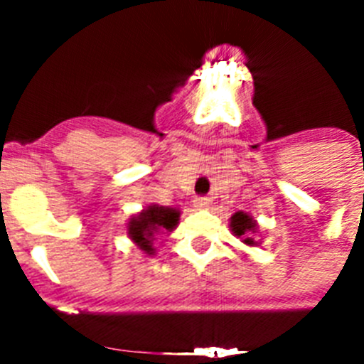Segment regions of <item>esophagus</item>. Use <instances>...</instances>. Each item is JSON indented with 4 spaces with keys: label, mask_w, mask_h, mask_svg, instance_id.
Instances as JSON below:
<instances>
[{
    "label": "esophagus",
    "mask_w": 364,
    "mask_h": 364,
    "mask_svg": "<svg viewBox=\"0 0 364 364\" xmlns=\"http://www.w3.org/2000/svg\"><path fill=\"white\" fill-rule=\"evenodd\" d=\"M195 208H197V210H208V208H210V200H208V198H197V200H195Z\"/></svg>",
    "instance_id": "esophagus-1"
}]
</instances>
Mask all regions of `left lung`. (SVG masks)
Wrapping results in <instances>:
<instances>
[{
    "instance_id": "1",
    "label": "left lung",
    "mask_w": 364,
    "mask_h": 364,
    "mask_svg": "<svg viewBox=\"0 0 364 364\" xmlns=\"http://www.w3.org/2000/svg\"><path fill=\"white\" fill-rule=\"evenodd\" d=\"M230 230L240 242L246 244V246L250 247L260 246V242H262V240L259 239V222H257L252 215L246 213V211H237L235 215H231Z\"/></svg>"
}]
</instances>
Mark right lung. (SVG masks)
Instances as JSON below:
<instances>
[{"label":"right lung","mask_w":364,"mask_h":364,"mask_svg":"<svg viewBox=\"0 0 364 364\" xmlns=\"http://www.w3.org/2000/svg\"><path fill=\"white\" fill-rule=\"evenodd\" d=\"M180 220L178 208L151 204L136 215H131L127 222V237L131 242L147 257L156 255V239L167 237L176 230Z\"/></svg>","instance_id":"1"}]
</instances>
